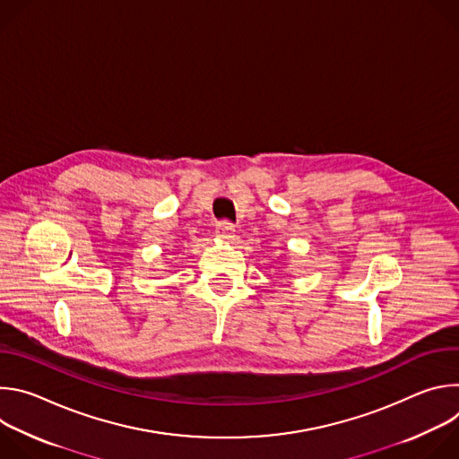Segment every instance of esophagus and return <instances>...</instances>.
<instances>
[{
  "label": "esophagus",
  "instance_id": "esophagus-1",
  "mask_svg": "<svg viewBox=\"0 0 459 459\" xmlns=\"http://www.w3.org/2000/svg\"><path fill=\"white\" fill-rule=\"evenodd\" d=\"M234 225L230 221H220L216 225V236L221 239H232L234 238Z\"/></svg>",
  "mask_w": 459,
  "mask_h": 459
}]
</instances>
